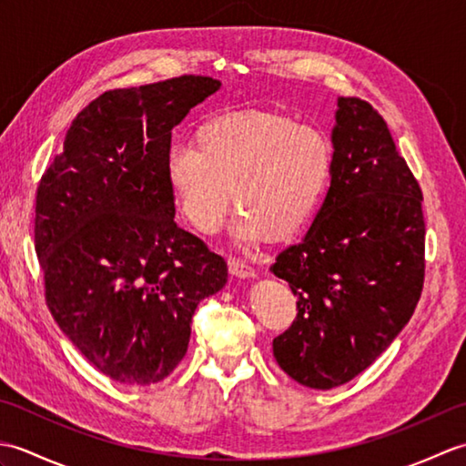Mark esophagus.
Returning <instances> with one entry per match:
<instances>
[{
	"instance_id": "1",
	"label": "esophagus",
	"mask_w": 466,
	"mask_h": 466,
	"mask_svg": "<svg viewBox=\"0 0 466 466\" xmlns=\"http://www.w3.org/2000/svg\"><path fill=\"white\" fill-rule=\"evenodd\" d=\"M228 266H230V272L234 276H238V279H254L256 276L254 266L242 258H230L228 260Z\"/></svg>"
}]
</instances>
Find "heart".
I'll list each match as a JSON object with an SVG mask.
<instances>
[{"instance_id": "obj_1", "label": "heart", "mask_w": 466, "mask_h": 466, "mask_svg": "<svg viewBox=\"0 0 466 466\" xmlns=\"http://www.w3.org/2000/svg\"><path fill=\"white\" fill-rule=\"evenodd\" d=\"M177 212L196 232H220L234 206L246 242L290 240L320 212L332 177V146L319 127L274 110H238L206 120L194 144L164 162Z\"/></svg>"}]
</instances>
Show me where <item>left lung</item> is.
Returning <instances> with one entry per match:
<instances>
[{
    "mask_svg": "<svg viewBox=\"0 0 466 466\" xmlns=\"http://www.w3.org/2000/svg\"><path fill=\"white\" fill-rule=\"evenodd\" d=\"M332 146L320 212L270 266L299 299L274 359L319 390L352 380L389 349L424 284L422 192L382 116L360 97H339Z\"/></svg>",
    "mask_w": 466,
    "mask_h": 466,
    "instance_id": "obj_1",
    "label": "left lung"
}]
</instances>
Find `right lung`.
<instances>
[{"label":"right lung","mask_w":466,"mask_h":466,"mask_svg":"<svg viewBox=\"0 0 466 466\" xmlns=\"http://www.w3.org/2000/svg\"><path fill=\"white\" fill-rule=\"evenodd\" d=\"M220 86L180 76L104 92L76 116L37 184L46 304L116 382L164 380L187 350L196 306L228 280L222 256L176 226L164 174L172 127Z\"/></svg>","instance_id":"obj_1"}]
</instances>
